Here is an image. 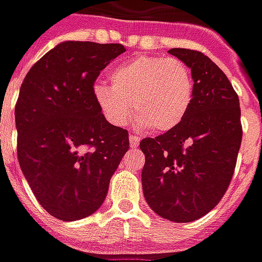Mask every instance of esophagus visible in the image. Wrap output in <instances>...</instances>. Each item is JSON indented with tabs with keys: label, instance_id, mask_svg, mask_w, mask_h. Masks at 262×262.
<instances>
[{
	"label": "esophagus",
	"instance_id": "obj_1",
	"mask_svg": "<svg viewBox=\"0 0 262 262\" xmlns=\"http://www.w3.org/2000/svg\"><path fill=\"white\" fill-rule=\"evenodd\" d=\"M129 142H130V147L132 148H136L139 146V142H140V139L136 136V135H130L129 136Z\"/></svg>",
	"mask_w": 262,
	"mask_h": 262
}]
</instances>
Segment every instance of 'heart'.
<instances>
[{
  "label": "heart",
  "mask_w": 262,
  "mask_h": 262,
  "mask_svg": "<svg viewBox=\"0 0 262 262\" xmlns=\"http://www.w3.org/2000/svg\"><path fill=\"white\" fill-rule=\"evenodd\" d=\"M109 78L111 86H92V97L114 126H125L135 112L140 126L168 132L184 120L192 102V73L176 57L139 56L115 67Z\"/></svg>",
  "instance_id": "obj_1"
}]
</instances>
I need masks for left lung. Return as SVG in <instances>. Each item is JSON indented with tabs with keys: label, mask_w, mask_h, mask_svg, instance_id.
Masks as SVG:
<instances>
[{
	"label": "left lung",
	"mask_w": 262,
	"mask_h": 262,
	"mask_svg": "<svg viewBox=\"0 0 262 262\" xmlns=\"http://www.w3.org/2000/svg\"><path fill=\"white\" fill-rule=\"evenodd\" d=\"M191 69L193 97L180 125L146 137L143 193L156 213L178 223L202 217L230 185L242 146L238 95L208 56L191 49L168 50Z\"/></svg>",
	"instance_id": "obj_1"
}]
</instances>
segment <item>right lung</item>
I'll return each mask as SVG.
<instances>
[{
    "mask_svg": "<svg viewBox=\"0 0 262 262\" xmlns=\"http://www.w3.org/2000/svg\"><path fill=\"white\" fill-rule=\"evenodd\" d=\"M126 52L119 43L63 42L32 66L15 105L20 170L56 219H84L105 201L129 150V133L92 97L99 73Z\"/></svg>",
    "mask_w": 262,
    "mask_h": 262,
    "instance_id": "1",
    "label": "right lung"
}]
</instances>
